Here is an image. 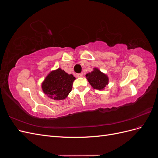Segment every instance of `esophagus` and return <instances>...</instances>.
Returning <instances> with one entry per match:
<instances>
[{
  "instance_id": "34e87169",
  "label": "esophagus",
  "mask_w": 158,
  "mask_h": 158,
  "mask_svg": "<svg viewBox=\"0 0 158 158\" xmlns=\"http://www.w3.org/2000/svg\"><path fill=\"white\" fill-rule=\"evenodd\" d=\"M82 74H76V77L80 78V77H82Z\"/></svg>"
}]
</instances>
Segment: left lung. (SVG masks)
Returning <instances> with one entry per match:
<instances>
[{"label": "left lung", "instance_id": "8db88e82", "mask_svg": "<svg viewBox=\"0 0 158 158\" xmlns=\"http://www.w3.org/2000/svg\"><path fill=\"white\" fill-rule=\"evenodd\" d=\"M89 83L96 89L102 90L106 87L109 83V78L106 74L102 73L98 69L94 68V70L85 75Z\"/></svg>", "mask_w": 158, "mask_h": 158}]
</instances>
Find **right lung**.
<instances>
[{"label":"right lung","instance_id":"1","mask_svg":"<svg viewBox=\"0 0 158 158\" xmlns=\"http://www.w3.org/2000/svg\"><path fill=\"white\" fill-rule=\"evenodd\" d=\"M75 79L73 74H69L59 68L47 76L42 83V89L51 99H64L71 92Z\"/></svg>","mask_w":158,"mask_h":158}]
</instances>
